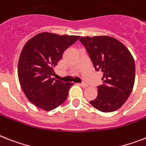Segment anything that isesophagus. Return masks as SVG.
<instances>
[{"mask_svg": "<svg viewBox=\"0 0 146 146\" xmlns=\"http://www.w3.org/2000/svg\"><path fill=\"white\" fill-rule=\"evenodd\" d=\"M79 85H80V86H82V87H83V88L88 87V85H87V84H85V83H79Z\"/></svg>", "mask_w": 146, "mask_h": 146, "instance_id": "obj_1", "label": "esophagus"}]
</instances>
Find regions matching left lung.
Listing matches in <instances>:
<instances>
[{"label":"left lung","instance_id":"8db88e82","mask_svg":"<svg viewBox=\"0 0 146 146\" xmlns=\"http://www.w3.org/2000/svg\"><path fill=\"white\" fill-rule=\"evenodd\" d=\"M84 45L95 70H101L103 84L98 86V97L90 101L104 112L115 111L126 102L135 81L134 59L122 42L109 36H82Z\"/></svg>","mask_w":146,"mask_h":146}]
</instances>
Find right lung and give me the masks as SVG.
<instances>
[{
    "mask_svg": "<svg viewBox=\"0 0 146 146\" xmlns=\"http://www.w3.org/2000/svg\"><path fill=\"white\" fill-rule=\"evenodd\" d=\"M79 37L43 32L24 46L19 60L18 76L22 91L34 106L50 111L66 100L73 83L54 80L51 75L64 52Z\"/></svg>",
    "mask_w": 146,
    "mask_h": 146,
    "instance_id": "1",
    "label": "right lung"
}]
</instances>
